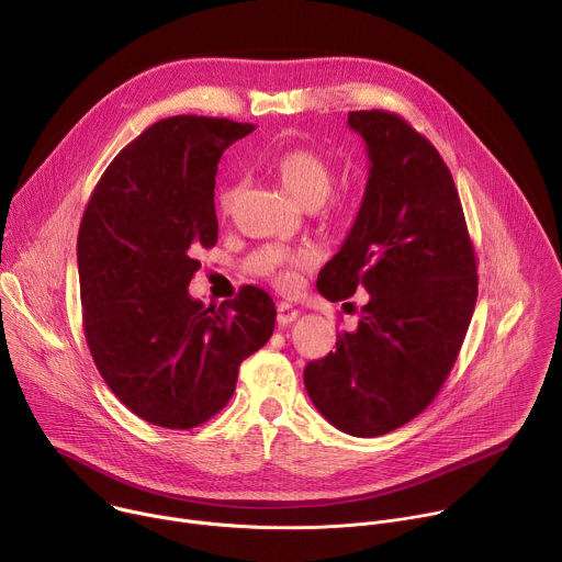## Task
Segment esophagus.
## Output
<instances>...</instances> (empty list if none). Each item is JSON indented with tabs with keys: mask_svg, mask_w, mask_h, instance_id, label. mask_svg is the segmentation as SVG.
<instances>
[{
	"mask_svg": "<svg viewBox=\"0 0 562 562\" xmlns=\"http://www.w3.org/2000/svg\"><path fill=\"white\" fill-rule=\"evenodd\" d=\"M300 315V311L289 304V302H278V323L284 327V325H291L293 319Z\"/></svg>",
	"mask_w": 562,
	"mask_h": 562,
	"instance_id": "1",
	"label": "esophagus"
}]
</instances>
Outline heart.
<instances>
[{"label":"heart","mask_w":562,"mask_h":562,"mask_svg":"<svg viewBox=\"0 0 562 562\" xmlns=\"http://www.w3.org/2000/svg\"><path fill=\"white\" fill-rule=\"evenodd\" d=\"M278 182L282 189L302 206H317L323 204L336 184V171L325 155H319L308 148H291L280 153L271 165ZM239 195V187L228 182L217 193V209L222 215H228L235 209ZM313 260L308 251H297L286 260L276 276L282 286H289L295 280V269L306 267Z\"/></svg>","instance_id":"heart-1"}]
</instances>
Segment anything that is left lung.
I'll return each mask as SVG.
<instances>
[{
    "label": "left lung",
    "mask_w": 562,
    "mask_h": 562,
    "mask_svg": "<svg viewBox=\"0 0 562 562\" xmlns=\"http://www.w3.org/2000/svg\"><path fill=\"white\" fill-rule=\"evenodd\" d=\"M369 180L340 251L317 276L331 302L367 291L356 331L308 362L315 409L358 438L389 434L425 412L445 384L475 297V254L453 178L436 146L389 111H353Z\"/></svg>",
    "instance_id": "8db88e82"
}]
</instances>
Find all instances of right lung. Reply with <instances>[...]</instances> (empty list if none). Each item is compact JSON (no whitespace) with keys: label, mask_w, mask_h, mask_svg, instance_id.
Masks as SVG:
<instances>
[{"label":"right lung","mask_w":562,"mask_h":562,"mask_svg":"<svg viewBox=\"0 0 562 562\" xmlns=\"http://www.w3.org/2000/svg\"><path fill=\"white\" fill-rule=\"evenodd\" d=\"M254 128L198 115L155 122L109 165L79 224L87 345L120 403L150 425H204L273 334L276 304L254 284L220 306L189 295L193 254L217 243V162Z\"/></svg>","instance_id":"right-lung-1"}]
</instances>
